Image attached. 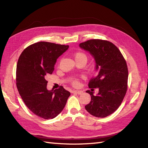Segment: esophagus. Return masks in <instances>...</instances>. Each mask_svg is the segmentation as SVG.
Instances as JSON below:
<instances>
[{
  "instance_id": "esophagus-1",
  "label": "esophagus",
  "mask_w": 148,
  "mask_h": 148,
  "mask_svg": "<svg viewBox=\"0 0 148 148\" xmlns=\"http://www.w3.org/2000/svg\"><path fill=\"white\" fill-rule=\"evenodd\" d=\"M73 93H76V94H78V95H81L82 93V91H77V90H75L73 91Z\"/></svg>"
}]
</instances>
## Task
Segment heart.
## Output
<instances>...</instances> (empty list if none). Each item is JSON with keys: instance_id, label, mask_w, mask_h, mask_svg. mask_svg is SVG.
<instances>
[{"instance_id": "1", "label": "heart", "mask_w": 148, "mask_h": 148, "mask_svg": "<svg viewBox=\"0 0 148 148\" xmlns=\"http://www.w3.org/2000/svg\"><path fill=\"white\" fill-rule=\"evenodd\" d=\"M75 57V60H84L86 62L87 61V56L86 55V53H84V52H77L74 55ZM72 84L73 86H78V84L79 83L78 79L77 78H74L72 79Z\"/></svg>"}]
</instances>
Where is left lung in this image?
Returning <instances> with one entry per match:
<instances>
[{"mask_svg": "<svg viewBox=\"0 0 148 148\" xmlns=\"http://www.w3.org/2000/svg\"><path fill=\"white\" fill-rule=\"evenodd\" d=\"M90 53L96 62L98 73L89 82V88H98L99 92L88 90L91 99L85 109L92 115L104 118L113 114L126 95L128 68L119 49L113 43L101 39H91L79 44Z\"/></svg>", "mask_w": 148, "mask_h": 148, "instance_id": "1", "label": "left lung"}]
</instances>
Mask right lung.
Listing matches in <instances>:
<instances>
[{
  "instance_id": "right-lung-1",
  "label": "right lung",
  "mask_w": 148,
  "mask_h": 148,
  "mask_svg": "<svg viewBox=\"0 0 148 148\" xmlns=\"http://www.w3.org/2000/svg\"><path fill=\"white\" fill-rule=\"evenodd\" d=\"M69 46L38 42L22 52L17 62L16 87L25 105L38 117L55 118L63 110L70 92L61 86L48 90L49 74L54 70L57 59Z\"/></svg>"
}]
</instances>
